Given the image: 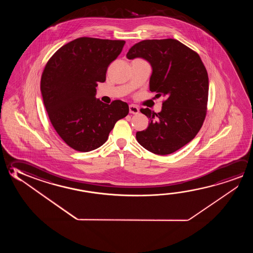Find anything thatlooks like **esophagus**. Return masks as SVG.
<instances>
[{
  "instance_id": "1",
  "label": "esophagus",
  "mask_w": 253,
  "mask_h": 253,
  "mask_svg": "<svg viewBox=\"0 0 253 253\" xmlns=\"http://www.w3.org/2000/svg\"><path fill=\"white\" fill-rule=\"evenodd\" d=\"M128 110H129V113L130 114H134V115H136L137 113L139 112V109L137 108V106H135V105H129L128 106Z\"/></svg>"
}]
</instances>
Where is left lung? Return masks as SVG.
<instances>
[{
  "mask_svg": "<svg viewBox=\"0 0 253 253\" xmlns=\"http://www.w3.org/2000/svg\"><path fill=\"white\" fill-rule=\"evenodd\" d=\"M126 56L149 62L150 91L165 98L158 114L141 108L150 124L137 131V142L155 154L174 153L191 142L203 125L209 89L207 69L199 54L174 39L138 42Z\"/></svg>",
  "mask_w": 253,
  "mask_h": 253,
  "instance_id": "left-lung-1",
  "label": "left lung"
}]
</instances>
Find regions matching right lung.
<instances>
[{
    "label": "right lung",
    "mask_w": 253,
    "mask_h": 253,
    "mask_svg": "<svg viewBox=\"0 0 253 253\" xmlns=\"http://www.w3.org/2000/svg\"><path fill=\"white\" fill-rule=\"evenodd\" d=\"M125 41L82 37L59 48L45 66L41 91L55 131L79 152L97 149L108 140L116 122L128 115L122 100L110 105L96 99L98 83L121 54Z\"/></svg>",
    "instance_id": "1"
}]
</instances>
